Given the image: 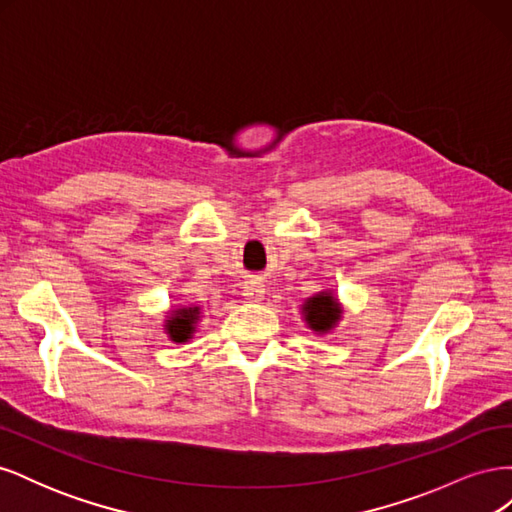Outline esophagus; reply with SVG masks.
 <instances>
[{"label":"esophagus","mask_w":512,"mask_h":512,"mask_svg":"<svg viewBox=\"0 0 512 512\" xmlns=\"http://www.w3.org/2000/svg\"><path fill=\"white\" fill-rule=\"evenodd\" d=\"M243 297L250 301V303H260L265 299V284L258 282V280H250L243 284Z\"/></svg>","instance_id":"34e87169"}]
</instances>
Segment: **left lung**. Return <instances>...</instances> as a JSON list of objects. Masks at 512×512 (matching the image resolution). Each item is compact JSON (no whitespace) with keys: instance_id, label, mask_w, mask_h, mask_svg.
<instances>
[{"instance_id":"8db88e82","label":"left lung","mask_w":512,"mask_h":512,"mask_svg":"<svg viewBox=\"0 0 512 512\" xmlns=\"http://www.w3.org/2000/svg\"><path fill=\"white\" fill-rule=\"evenodd\" d=\"M303 318L307 327L318 335L329 333L342 318V305L329 290H322L303 303Z\"/></svg>"}]
</instances>
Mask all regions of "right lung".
<instances>
[{
    "label": "right lung",
    "instance_id": "obj_1",
    "mask_svg": "<svg viewBox=\"0 0 512 512\" xmlns=\"http://www.w3.org/2000/svg\"><path fill=\"white\" fill-rule=\"evenodd\" d=\"M198 318H200V307H196V305L194 307H179V309H173V314L168 316V320L164 322V329L175 344L190 342L194 331H196Z\"/></svg>",
    "mask_w": 512,
    "mask_h": 512
}]
</instances>
